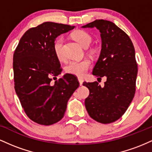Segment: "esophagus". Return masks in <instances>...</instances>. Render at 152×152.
<instances>
[{
  "instance_id": "obj_1",
  "label": "esophagus",
  "mask_w": 152,
  "mask_h": 152,
  "mask_svg": "<svg viewBox=\"0 0 152 152\" xmlns=\"http://www.w3.org/2000/svg\"><path fill=\"white\" fill-rule=\"evenodd\" d=\"M78 82H79L80 86H82V84H83V80L82 79V78H78Z\"/></svg>"
}]
</instances>
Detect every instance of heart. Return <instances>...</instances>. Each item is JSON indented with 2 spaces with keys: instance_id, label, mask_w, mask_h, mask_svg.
Masks as SVG:
<instances>
[{
  "instance_id": "b5f03b06",
  "label": "heart",
  "mask_w": 152,
  "mask_h": 152,
  "mask_svg": "<svg viewBox=\"0 0 152 152\" xmlns=\"http://www.w3.org/2000/svg\"><path fill=\"white\" fill-rule=\"evenodd\" d=\"M71 36L76 42H78L81 46L86 48L91 44L92 38L91 35L83 30H76L72 33ZM63 38H58L53 43V51L55 56L59 61L64 59V55L63 53ZM91 66V63L88 59H83L81 61H73L66 66L65 70L66 73L70 74L78 77H83L86 76L88 69Z\"/></svg>"
}]
</instances>
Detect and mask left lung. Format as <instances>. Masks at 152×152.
Wrapping results in <instances>:
<instances>
[{"mask_svg":"<svg viewBox=\"0 0 152 152\" xmlns=\"http://www.w3.org/2000/svg\"><path fill=\"white\" fill-rule=\"evenodd\" d=\"M96 28L102 50L92 74L106 77L104 86L97 81L83 82L89 90L85 106L89 116L102 124L112 123L125 113L136 91L138 67L135 50L129 36L113 22L96 20L82 28Z\"/></svg>","mask_w":152,"mask_h":152,"instance_id":"obj_1","label":"left lung"}]
</instances>
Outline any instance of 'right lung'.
<instances>
[{
	"instance_id": "add662e5",
	"label": "right lung",
	"mask_w": 152,
	"mask_h": 152,
	"mask_svg": "<svg viewBox=\"0 0 152 152\" xmlns=\"http://www.w3.org/2000/svg\"><path fill=\"white\" fill-rule=\"evenodd\" d=\"M75 26L45 22L28 29L20 39L13 54L15 90L23 109L32 121L53 124L64 117L67 103L79 86L77 78L61 73L53 51L56 38ZM52 77L55 82L51 83Z\"/></svg>"
}]
</instances>
